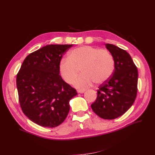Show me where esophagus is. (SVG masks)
Listing matches in <instances>:
<instances>
[{"label":"esophagus","instance_id":"1","mask_svg":"<svg viewBox=\"0 0 155 155\" xmlns=\"http://www.w3.org/2000/svg\"><path fill=\"white\" fill-rule=\"evenodd\" d=\"M84 92H85V90H83V89H82V90H78V93H80V94H83V93H84Z\"/></svg>","mask_w":155,"mask_h":155}]
</instances>
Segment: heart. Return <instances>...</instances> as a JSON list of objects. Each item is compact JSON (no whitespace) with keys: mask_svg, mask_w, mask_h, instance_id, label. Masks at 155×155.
Wrapping results in <instances>:
<instances>
[{"mask_svg":"<svg viewBox=\"0 0 155 155\" xmlns=\"http://www.w3.org/2000/svg\"><path fill=\"white\" fill-rule=\"evenodd\" d=\"M81 70L83 74L76 79L75 87L83 88L103 84L113 75L114 60L109 52L92 46H82L69 52L68 58L62 59L59 71L65 82L71 84Z\"/></svg>","mask_w":155,"mask_h":155,"instance_id":"b5f03b06","label":"heart"}]
</instances>
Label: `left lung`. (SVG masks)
I'll use <instances>...</instances> for the list:
<instances>
[{"label":"left lung","mask_w":155,"mask_h":155,"mask_svg":"<svg viewBox=\"0 0 155 155\" xmlns=\"http://www.w3.org/2000/svg\"><path fill=\"white\" fill-rule=\"evenodd\" d=\"M105 47L114 58V71L98 87L97 98L91 108L99 117L112 120L126 113L135 101L138 70L126 51L111 44H105Z\"/></svg>","instance_id":"left-lung-1"}]
</instances>
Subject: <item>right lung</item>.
Returning a JSON list of instances; mask_svg holds the SVG:
<instances>
[{"label":"right lung","mask_w":155,"mask_h":155,"mask_svg":"<svg viewBox=\"0 0 155 155\" xmlns=\"http://www.w3.org/2000/svg\"><path fill=\"white\" fill-rule=\"evenodd\" d=\"M72 45H48L28 54L16 76L19 103L29 119L41 127L60 125L70 110L69 101L77 94L62 80L59 64Z\"/></svg>","instance_id":"1"}]
</instances>
